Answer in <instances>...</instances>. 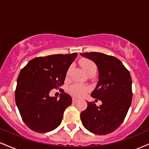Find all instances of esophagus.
<instances>
[{"mask_svg": "<svg viewBox=\"0 0 149 149\" xmlns=\"http://www.w3.org/2000/svg\"><path fill=\"white\" fill-rule=\"evenodd\" d=\"M78 101H79V100H78V99H76V98H73V99H72L73 103H76V102H78Z\"/></svg>", "mask_w": 149, "mask_h": 149, "instance_id": "34e87169", "label": "esophagus"}]
</instances>
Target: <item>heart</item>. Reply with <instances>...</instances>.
Listing matches in <instances>:
<instances>
[{"label": "heart", "mask_w": 149, "mask_h": 149, "mask_svg": "<svg viewBox=\"0 0 149 149\" xmlns=\"http://www.w3.org/2000/svg\"><path fill=\"white\" fill-rule=\"evenodd\" d=\"M80 65L82 68L84 70L86 73H88L91 71H96L97 67L96 65L93 61L90 60V59H81L80 61ZM70 72V69L67 71L66 76H69ZM89 91V88L88 86L82 84H73L69 87V92L71 95L76 97H82L85 96L86 93Z\"/></svg>", "instance_id": "b5f03b06"}]
</instances>
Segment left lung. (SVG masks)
Segmentation results:
<instances>
[{"label":"left lung","mask_w":149,"mask_h":149,"mask_svg":"<svg viewBox=\"0 0 149 149\" xmlns=\"http://www.w3.org/2000/svg\"><path fill=\"white\" fill-rule=\"evenodd\" d=\"M80 54L97 64L99 81L91 96L102 102L100 107L95 102H88L87 109L80 113L82 123L95 134L111 133L123 122L131 105L130 73L115 57L95 52Z\"/></svg>","instance_id":"obj_1"}]
</instances>
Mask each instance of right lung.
I'll list each match as a JSON object with an SVG mask.
<instances>
[{
	"label": "right lung",
	"instance_id": "1",
	"mask_svg": "<svg viewBox=\"0 0 149 149\" xmlns=\"http://www.w3.org/2000/svg\"><path fill=\"white\" fill-rule=\"evenodd\" d=\"M76 57L75 52L36 57L20 71L15 102L22 120L31 130L45 133L61 124L72 99L64 91L59 99L49 97V93L64 84L66 72Z\"/></svg>",
	"mask_w": 149,
	"mask_h": 149
}]
</instances>
